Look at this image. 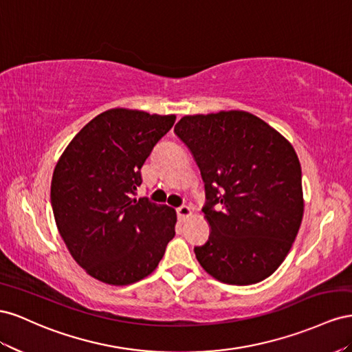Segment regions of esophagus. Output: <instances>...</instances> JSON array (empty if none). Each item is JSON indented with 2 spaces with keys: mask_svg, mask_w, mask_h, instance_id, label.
Segmentation results:
<instances>
[{
  "mask_svg": "<svg viewBox=\"0 0 352 352\" xmlns=\"http://www.w3.org/2000/svg\"><path fill=\"white\" fill-rule=\"evenodd\" d=\"M177 214H178L179 221H186L188 217H192L193 210H192V208H190V206L183 205V206H179V208L177 209Z\"/></svg>",
  "mask_w": 352,
  "mask_h": 352,
  "instance_id": "esophagus-1",
  "label": "esophagus"
}]
</instances>
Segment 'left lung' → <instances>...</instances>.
<instances>
[{"instance_id":"8db88e82","label":"left lung","mask_w":352,"mask_h":352,"mask_svg":"<svg viewBox=\"0 0 352 352\" xmlns=\"http://www.w3.org/2000/svg\"><path fill=\"white\" fill-rule=\"evenodd\" d=\"M174 133L192 152L205 183L210 233L199 264L227 285L263 282L283 263L304 215L295 148L243 110L187 115Z\"/></svg>"}]
</instances>
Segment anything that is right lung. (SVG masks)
Segmentation results:
<instances>
[{
	"label": "right lung",
	"instance_id": "obj_1",
	"mask_svg": "<svg viewBox=\"0 0 352 352\" xmlns=\"http://www.w3.org/2000/svg\"><path fill=\"white\" fill-rule=\"evenodd\" d=\"M175 115L110 109L65 148L52 179V206L70 255L98 282L125 286L156 270L175 236L177 212L133 199L140 169Z\"/></svg>",
	"mask_w": 352,
	"mask_h": 352
}]
</instances>
